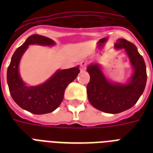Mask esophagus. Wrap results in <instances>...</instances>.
I'll return each mask as SVG.
<instances>
[{
    "instance_id": "esophagus-1",
    "label": "esophagus",
    "mask_w": 153,
    "mask_h": 153,
    "mask_svg": "<svg viewBox=\"0 0 153 153\" xmlns=\"http://www.w3.org/2000/svg\"><path fill=\"white\" fill-rule=\"evenodd\" d=\"M86 68V61H82L80 62V70H81V71H85Z\"/></svg>"
}]
</instances>
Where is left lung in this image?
I'll list each match as a JSON object with an SVG mask.
<instances>
[{
    "mask_svg": "<svg viewBox=\"0 0 153 153\" xmlns=\"http://www.w3.org/2000/svg\"><path fill=\"white\" fill-rule=\"evenodd\" d=\"M114 48L123 49L128 58L133 72L128 80L125 82L109 80L98 63L92 62L86 69L91 77L86 86L89 102L107 114H118L133 107L145 91L147 82L145 60L137 47L126 39H118Z\"/></svg>",
    "mask_w": 153,
    "mask_h": 153,
    "instance_id": "1",
    "label": "left lung"
}]
</instances>
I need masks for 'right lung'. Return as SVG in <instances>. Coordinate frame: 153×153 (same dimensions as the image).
<instances>
[{
    "label": "right lung",
    "instance_id": "right-lung-1",
    "mask_svg": "<svg viewBox=\"0 0 153 153\" xmlns=\"http://www.w3.org/2000/svg\"><path fill=\"white\" fill-rule=\"evenodd\" d=\"M29 45L55 46V42L48 37L32 35L19 47L11 59L7 71V82L14 102L22 109L34 114L51 113L61 104L67 86L76 79L79 66L69 69L57 70L48 79L37 86H29L20 74V59Z\"/></svg>",
    "mask_w": 153,
    "mask_h": 153
}]
</instances>
